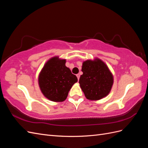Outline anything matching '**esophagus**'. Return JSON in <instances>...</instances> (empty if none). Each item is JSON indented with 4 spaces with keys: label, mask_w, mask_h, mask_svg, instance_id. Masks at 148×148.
<instances>
[{
    "label": "esophagus",
    "mask_w": 148,
    "mask_h": 148,
    "mask_svg": "<svg viewBox=\"0 0 148 148\" xmlns=\"http://www.w3.org/2000/svg\"><path fill=\"white\" fill-rule=\"evenodd\" d=\"M77 78H78V79L79 80V74H77Z\"/></svg>",
    "instance_id": "obj_1"
}]
</instances>
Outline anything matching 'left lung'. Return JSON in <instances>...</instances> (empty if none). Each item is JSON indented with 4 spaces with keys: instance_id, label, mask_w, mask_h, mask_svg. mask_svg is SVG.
Segmentation results:
<instances>
[{
    "instance_id": "1",
    "label": "left lung",
    "mask_w": 148,
    "mask_h": 148,
    "mask_svg": "<svg viewBox=\"0 0 148 148\" xmlns=\"http://www.w3.org/2000/svg\"><path fill=\"white\" fill-rule=\"evenodd\" d=\"M79 83L86 99L98 101L110 93L114 76L104 61L96 57L83 62Z\"/></svg>"
}]
</instances>
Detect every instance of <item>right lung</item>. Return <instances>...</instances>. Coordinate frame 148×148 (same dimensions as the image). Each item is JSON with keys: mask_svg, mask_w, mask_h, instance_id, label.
Here are the masks:
<instances>
[{"mask_svg": "<svg viewBox=\"0 0 148 148\" xmlns=\"http://www.w3.org/2000/svg\"><path fill=\"white\" fill-rule=\"evenodd\" d=\"M66 59L59 56L49 59L38 76V84L42 95L53 102H63L73 85L78 82L76 75L65 65Z\"/></svg>", "mask_w": 148, "mask_h": 148, "instance_id": "1", "label": "right lung"}]
</instances>
